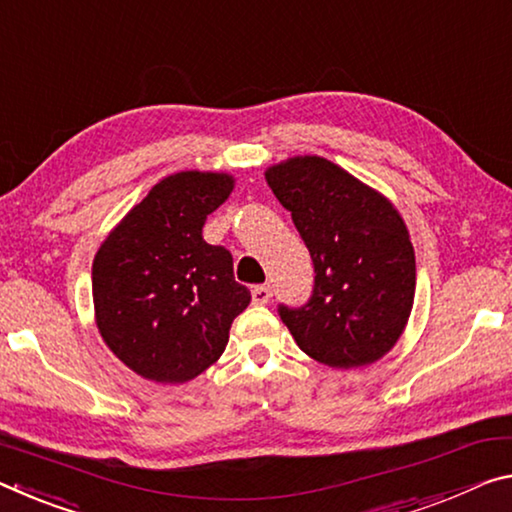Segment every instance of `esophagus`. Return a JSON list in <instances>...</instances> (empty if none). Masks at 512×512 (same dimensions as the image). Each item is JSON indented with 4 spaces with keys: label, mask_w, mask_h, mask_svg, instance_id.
Here are the masks:
<instances>
[{
    "label": "esophagus",
    "mask_w": 512,
    "mask_h": 512,
    "mask_svg": "<svg viewBox=\"0 0 512 512\" xmlns=\"http://www.w3.org/2000/svg\"><path fill=\"white\" fill-rule=\"evenodd\" d=\"M250 296H253V303L255 305H266L271 300V287H266V285H257V287H253V291H250Z\"/></svg>",
    "instance_id": "1"
}]
</instances>
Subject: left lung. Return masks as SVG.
<instances>
[{
	"instance_id": "left-lung-1",
	"label": "left lung",
	"mask_w": 512,
	"mask_h": 512,
	"mask_svg": "<svg viewBox=\"0 0 512 512\" xmlns=\"http://www.w3.org/2000/svg\"><path fill=\"white\" fill-rule=\"evenodd\" d=\"M314 262V294L280 316L300 351L332 369H358L392 351L415 303L417 266L394 202L319 154L264 170Z\"/></svg>"
}]
</instances>
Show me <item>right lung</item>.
<instances>
[{"instance_id": "right-lung-1", "label": "right lung", "mask_w": 512, "mask_h": 512, "mask_svg": "<svg viewBox=\"0 0 512 512\" xmlns=\"http://www.w3.org/2000/svg\"><path fill=\"white\" fill-rule=\"evenodd\" d=\"M225 170H180L120 218L93 259L95 326L109 351L152 383L182 385L221 358L250 291L232 255L202 239L234 191Z\"/></svg>"}]
</instances>
